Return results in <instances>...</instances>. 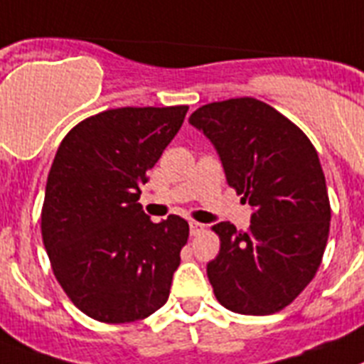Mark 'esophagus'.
<instances>
[{
	"mask_svg": "<svg viewBox=\"0 0 364 364\" xmlns=\"http://www.w3.org/2000/svg\"><path fill=\"white\" fill-rule=\"evenodd\" d=\"M204 230V225L203 223H197V221H189V234L191 236H197Z\"/></svg>",
	"mask_w": 364,
	"mask_h": 364,
	"instance_id": "34e87169",
	"label": "esophagus"
}]
</instances>
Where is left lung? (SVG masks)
<instances>
[{"label": "left lung", "instance_id": "1", "mask_svg": "<svg viewBox=\"0 0 364 364\" xmlns=\"http://www.w3.org/2000/svg\"><path fill=\"white\" fill-rule=\"evenodd\" d=\"M189 124L214 145L227 184L253 210L247 230L214 225L219 255L206 264L218 301L264 316L292 303L320 268L331 208L309 137L257 98H230L191 113Z\"/></svg>", "mask_w": 364, "mask_h": 364}]
</instances>
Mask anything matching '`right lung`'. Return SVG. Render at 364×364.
Returning <instances> with one entry per match:
<instances>
[{
	"label": "right lung",
	"mask_w": 364,
	"mask_h": 364,
	"mask_svg": "<svg viewBox=\"0 0 364 364\" xmlns=\"http://www.w3.org/2000/svg\"><path fill=\"white\" fill-rule=\"evenodd\" d=\"M188 106L119 107L74 126L48 175L42 240L57 281L87 316L143 320L164 307L189 225L152 223L137 203Z\"/></svg>",
	"instance_id": "1"
}]
</instances>
